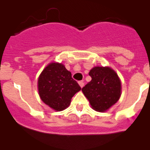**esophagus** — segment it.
Segmentation results:
<instances>
[{
	"label": "esophagus",
	"instance_id": "esophagus-1",
	"mask_svg": "<svg viewBox=\"0 0 150 150\" xmlns=\"http://www.w3.org/2000/svg\"><path fill=\"white\" fill-rule=\"evenodd\" d=\"M78 83H79V85H80V87H81V88L83 87V86H84V83H83L82 81H78Z\"/></svg>",
	"mask_w": 150,
	"mask_h": 150
}]
</instances>
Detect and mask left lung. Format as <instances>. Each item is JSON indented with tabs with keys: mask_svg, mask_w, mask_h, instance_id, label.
Masks as SVG:
<instances>
[{
	"mask_svg": "<svg viewBox=\"0 0 150 150\" xmlns=\"http://www.w3.org/2000/svg\"><path fill=\"white\" fill-rule=\"evenodd\" d=\"M89 75L92 80L82 88V92L94 110L105 111L120 97V80L109 67H94Z\"/></svg>",
	"mask_w": 150,
	"mask_h": 150,
	"instance_id": "obj_1",
	"label": "left lung"
}]
</instances>
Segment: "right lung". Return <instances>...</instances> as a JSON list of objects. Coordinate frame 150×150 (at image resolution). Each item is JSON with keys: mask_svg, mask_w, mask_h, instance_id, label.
I'll use <instances>...</instances> for the list:
<instances>
[{"mask_svg": "<svg viewBox=\"0 0 150 150\" xmlns=\"http://www.w3.org/2000/svg\"><path fill=\"white\" fill-rule=\"evenodd\" d=\"M38 89L42 102L60 111L68 107L72 96L81 88L63 64L52 63L40 75Z\"/></svg>", "mask_w": 150, "mask_h": 150, "instance_id": "obj_1", "label": "right lung"}]
</instances>
